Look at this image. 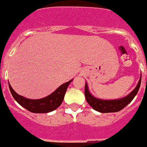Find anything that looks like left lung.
Returning <instances> with one entry per match:
<instances>
[{
    "instance_id": "1",
    "label": "left lung",
    "mask_w": 147,
    "mask_h": 147,
    "mask_svg": "<svg viewBox=\"0 0 147 147\" xmlns=\"http://www.w3.org/2000/svg\"><path fill=\"white\" fill-rule=\"evenodd\" d=\"M141 77L138 83L137 86L128 96L120 99L115 100H102L95 98L90 93L88 90V85L85 83V96L86 101L95 110L100 113H115L120 111L132 102L136 95L137 94L140 85H141Z\"/></svg>"
}]
</instances>
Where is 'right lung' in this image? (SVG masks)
Returning <instances> with one entry per match:
<instances>
[{
  "instance_id": "add662e5",
  "label": "right lung",
  "mask_w": 147,
  "mask_h": 147,
  "mask_svg": "<svg viewBox=\"0 0 147 147\" xmlns=\"http://www.w3.org/2000/svg\"><path fill=\"white\" fill-rule=\"evenodd\" d=\"M71 81L72 80L60 85L54 93L40 99H28L25 97L21 96L15 93L9 84V86L12 96L22 107L28 110L30 112L34 113H46L51 112L60 106L64 99L67 87L70 85Z\"/></svg>"
}]
</instances>
